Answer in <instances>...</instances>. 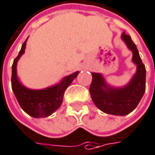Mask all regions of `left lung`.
<instances>
[{"mask_svg":"<svg viewBox=\"0 0 155 155\" xmlns=\"http://www.w3.org/2000/svg\"><path fill=\"white\" fill-rule=\"evenodd\" d=\"M121 38L132 52V62L137 65V73L123 87H110L102 74L92 73L89 91L94 104L101 111L109 114L124 116L133 111L142 98L145 91L146 70L131 37L123 32Z\"/></svg>","mask_w":155,"mask_h":155,"instance_id":"left-lung-1","label":"left lung"}]
</instances>
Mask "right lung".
<instances>
[{"label":"right lung","mask_w":155,"mask_h":155,"mask_svg":"<svg viewBox=\"0 0 155 155\" xmlns=\"http://www.w3.org/2000/svg\"><path fill=\"white\" fill-rule=\"evenodd\" d=\"M28 39L23 43L21 50L12 65L11 86L13 92L15 95L18 104L24 112L33 117H46L51 115L59 109L63 102V96L67 87L72 83L73 79L78 75L77 71L68 76H66L62 81L53 87L42 90H32L21 84L17 77V63L26 48Z\"/></svg>","instance_id":"add662e5"}]
</instances>
